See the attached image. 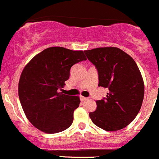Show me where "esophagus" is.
I'll return each instance as SVG.
<instances>
[{
    "instance_id": "1",
    "label": "esophagus",
    "mask_w": 159,
    "mask_h": 159,
    "mask_svg": "<svg viewBox=\"0 0 159 159\" xmlns=\"http://www.w3.org/2000/svg\"><path fill=\"white\" fill-rule=\"evenodd\" d=\"M80 99L82 100V101H86V100H87V99H88V98H86V97H83V96H81V97H80Z\"/></svg>"
}]
</instances>
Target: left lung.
Returning a JSON list of instances; mask_svg holds the SVG:
<instances>
[{
  "instance_id": "obj_1",
  "label": "left lung",
  "mask_w": 159,
  "mask_h": 159,
  "mask_svg": "<svg viewBox=\"0 0 159 159\" xmlns=\"http://www.w3.org/2000/svg\"><path fill=\"white\" fill-rule=\"evenodd\" d=\"M98 69L99 87L108 89L106 98L97 101L92 122L106 131L128 126L138 114L144 96V84L135 61L115 47L84 51Z\"/></svg>"
}]
</instances>
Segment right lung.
Segmentation results:
<instances>
[{"instance_id": "add662e5", "label": "right lung", "mask_w": 159, "mask_h": 159, "mask_svg": "<svg viewBox=\"0 0 159 159\" xmlns=\"http://www.w3.org/2000/svg\"><path fill=\"white\" fill-rule=\"evenodd\" d=\"M87 60L83 51L51 47L34 56L25 66L19 82V97L25 116L33 126L46 134L68 129L79 96L63 94L73 65Z\"/></svg>"}]
</instances>
